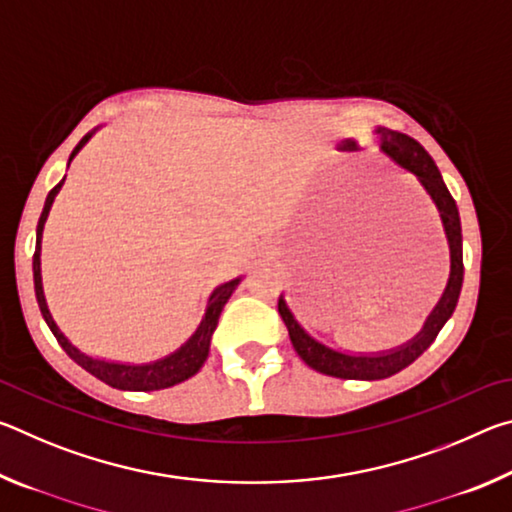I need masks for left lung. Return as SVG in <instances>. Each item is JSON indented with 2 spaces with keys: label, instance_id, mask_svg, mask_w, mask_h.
Segmentation results:
<instances>
[{
  "label": "left lung",
  "instance_id": "8db88e82",
  "mask_svg": "<svg viewBox=\"0 0 512 512\" xmlns=\"http://www.w3.org/2000/svg\"><path fill=\"white\" fill-rule=\"evenodd\" d=\"M381 135V149L391 158L402 164L404 169L413 171L420 178L422 187L427 189L429 196L436 203L440 219L445 225V235L449 241V253H452V273H449V284L440 298L438 307L431 311V316L424 323L422 332L415 336L400 350L386 352V354H372V357H352V354H343L336 350H329L327 345L318 343L298 325V320L287 307V302L280 298L277 302V311L284 320V325L289 329L291 343L296 348L298 357L307 363L309 368H314L323 375L329 377H341V379H386L400 372L402 368L409 366L420 354L436 341V336L447 318L454 314L458 293H461L463 284V237H461V219H458V207L456 201L449 194V189L443 183V176L436 167V162L431 160V155L422 149L420 142H415L413 137L404 135L400 131H391V128H377Z\"/></svg>",
  "mask_w": 512,
  "mask_h": 512
}]
</instances>
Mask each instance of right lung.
I'll list each match as a JSON object with an SVG mask.
<instances>
[{
  "mask_svg": "<svg viewBox=\"0 0 512 512\" xmlns=\"http://www.w3.org/2000/svg\"><path fill=\"white\" fill-rule=\"evenodd\" d=\"M90 135L83 137V140L79 142V146H76V149L72 151V155H69V160H72L74 155L81 151V146L90 140ZM60 185H63V183H58L54 189H51L49 196H47L45 210H42L40 221H38L36 253H33V282H36L38 307L42 311V318L47 320L49 329H51V332H54L56 341L60 343V348L67 352L69 359H74L81 368L88 370L90 375L101 379L103 384H108L112 388H119V391H160V388H169L173 384H180V381H185V379H189L192 375H196V372L201 370V366H203L205 359H207V352H210V339H212V334H214V329H216V323H219L221 309H223L225 302H228L230 293H232V289L237 287L239 280L225 282V284H221V287L212 293L210 302H207V311H205V318H203L201 327H198L192 339H189L178 352H173L171 357L162 359V361H155V363H146V366H124V363H108V361H99V359L85 357V354L76 350L74 345L65 339L63 332H60L58 325L54 323V318H51V314H49V309H47L45 293H42L40 239H42V228H45L49 207H51V203H54V196L58 194Z\"/></svg>",
  "mask_w": 512,
  "mask_h": 512,
  "instance_id": "obj_1",
  "label": "right lung"
}]
</instances>
